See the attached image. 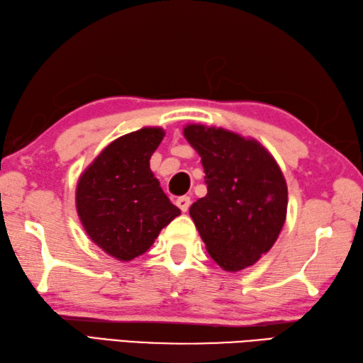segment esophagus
<instances>
[{
    "mask_svg": "<svg viewBox=\"0 0 363 363\" xmlns=\"http://www.w3.org/2000/svg\"><path fill=\"white\" fill-rule=\"evenodd\" d=\"M177 206H179L183 213H186L191 206V199L188 196H183L177 199Z\"/></svg>",
    "mask_w": 363,
    "mask_h": 363,
    "instance_id": "obj_1",
    "label": "esophagus"
}]
</instances>
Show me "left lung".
Segmentation results:
<instances>
[{
  "mask_svg": "<svg viewBox=\"0 0 363 363\" xmlns=\"http://www.w3.org/2000/svg\"><path fill=\"white\" fill-rule=\"evenodd\" d=\"M202 157L208 194L189 208L209 256L227 272L253 265L286 222L287 184L270 152L225 128H183Z\"/></svg>",
  "mask_w": 363,
  "mask_h": 363,
  "instance_id": "left-lung-1",
  "label": "left lung"
}]
</instances>
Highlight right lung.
I'll return each instance as SVG.
<instances>
[{
    "instance_id": "right-lung-1",
    "label": "right lung",
    "mask_w": 363,
    "mask_h": 363,
    "mask_svg": "<svg viewBox=\"0 0 363 363\" xmlns=\"http://www.w3.org/2000/svg\"><path fill=\"white\" fill-rule=\"evenodd\" d=\"M163 138L161 127L119 136L79 179V219L93 242L118 261L146 253L160 231L180 216L150 171V157Z\"/></svg>"
}]
</instances>
